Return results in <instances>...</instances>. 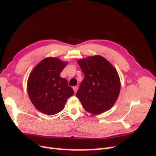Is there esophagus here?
Masks as SVG:
<instances>
[{"label": "esophagus", "mask_w": 156, "mask_h": 156, "mask_svg": "<svg viewBox=\"0 0 156 156\" xmlns=\"http://www.w3.org/2000/svg\"><path fill=\"white\" fill-rule=\"evenodd\" d=\"M73 90H74L75 93H76L77 91V90H78V86L73 87Z\"/></svg>", "instance_id": "esophagus-1"}]
</instances>
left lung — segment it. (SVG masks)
I'll return each mask as SVG.
<instances>
[{"label": "left lung", "mask_w": 156, "mask_h": 156, "mask_svg": "<svg viewBox=\"0 0 156 156\" xmlns=\"http://www.w3.org/2000/svg\"><path fill=\"white\" fill-rule=\"evenodd\" d=\"M84 77L76 96L87 112L93 115L104 112L119 98L120 80L117 71L100 55L77 60Z\"/></svg>", "instance_id": "1"}]
</instances>
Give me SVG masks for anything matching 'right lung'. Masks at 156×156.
<instances>
[{"label": "right lung", "mask_w": 156, "mask_h": 156, "mask_svg": "<svg viewBox=\"0 0 156 156\" xmlns=\"http://www.w3.org/2000/svg\"><path fill=\"white\" fill-rule=\"evenodd\" d=\"M67 63L57 58H45L29 75L28 94L32 104L44 114L54 115L62 111L68 99L74 94L67 80L60 76Z\"/></svg>", "instance_id": "right-lung-1"}]
</instances>
